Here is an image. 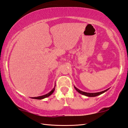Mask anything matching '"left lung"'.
<instances>
[{
  "label": "left lung",
  "instance_id": "obj_1",
  "mask_svg": "<svg viewBox=\"0 0 128 128\" xmlns=\"http://www.w3.org/2000/svg\"><path fill=\"white\" fill-rule=\"evenodd\" d=\"M74 88L76 90L77 92H78L79 93L82 94V95H84V96H86L87 97H96V96H99L100 94H101L104 93L105 92H106L107 90H108L109 89H107L106 90H105L104 91H102V92H97V93H87V92H82V90H79V89H78L77 88H76V87L74 86Z\"/></svg>",
  "mask_w": 128,
  "mask_h": 128
}]
</instances>
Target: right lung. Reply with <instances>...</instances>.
I'll use <instances>...</instances> for the list:
<instances>
[{
	"label": "right lung",
	"instance_id": "right-lung-1",
	"mask_svg": "<svg viewBox=\"0 0 128 128\" xmlns=\"http://www.w3.org/2000/svg\"><path fill=\"white\" fill-rule=\"evenodd\" d=\"M55 86H54V88L52 89V90L50 92H49L48 93L42 96H39V97H32L31 98H33V99H36V100H42V99H44V98H45L48 97H49V96H50L54 92V90H55Z\"/></svg>",
	"mask_w": 128,
	"mask_h": 128
}]
</instances>
